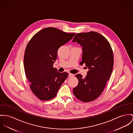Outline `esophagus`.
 Listing matches in <instances>:
<instances>
[{
  "mask_svg": "<svg viewBox=\"0 0 133 133\" xmlns=\"http://www.w3.org/2000/svg\"><path fill=\"white\" fill-rule=\"evenodd\" d=\"M73 76H74V75H73V74H71V73H69V75H68V77H73Z\"/></svg>",
  "mask_w": 133,
  "mask_h": 133,
  "instance_id": "obj_1",
  "label": "esophagus"
}]
</instances>
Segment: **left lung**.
Listing matches in <instances>:
<instances>
[{
    "label": "left lung",
    "instance_id": "1",
    "mask_svg": "<svg viewBox=\"0 0 133 133\" xmlns=\"http://www.w3.org/2000/svg\"><path fill=\"white\" fill-rule=\"evenodd\" d=\"M72 42L82 47V64L89 69L85 78L76 75L79 82L73 89L75 96L84 102L96 99L102 92L112 72L113 54L108 41L98 32L77 33Z\"/></svg>",
    "mask_w": 133,
    "mask_h": 133
}]
</instances>
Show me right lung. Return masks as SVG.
<instances>
[{"mask_svg":"<svg viewBox=\"0 0 133 133\" xmlns=\"http://www.w3.org/2000/svg\"><path fill=\"white\" fill-rule=\"evenodd\" d=\"M75 33H67L54 27L43 29L31 39L26 48L24 65L31 90L40 100L56 97L68 73L53 68L60 47L70 41Z\"/></svg>","mask_w":133,"mask_h":133,"instance_id":"right-lung-1","label":"right lung"}]
</instances>
